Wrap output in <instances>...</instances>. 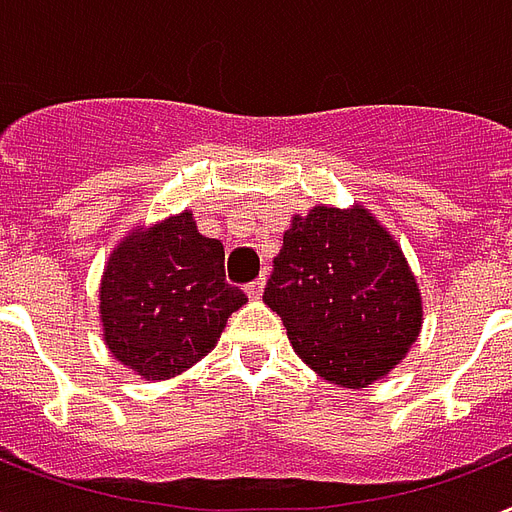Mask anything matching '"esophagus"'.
I'll list each match as a JSON object with an SVG mask.
<instances>
[{"instance_id": "1", "label": "esophagus", "mask_w": 512, "mask_h": 512, "mask_svg": "<svg viewBox=\"0 0 512 512\" xmlns=\"http://www.w3.org/2000/svg\"><path fill=\"white\" fill-rule=\"evenodd\" d=\"M264 283H267V277H264V275L256 277L253 283L245 285V293H248L251 299H261V293H264Z\"/></svg>"}]
</instances>
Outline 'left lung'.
Returning <instances> with one entry per match:
<instances>
[{
	"label": "left lung",
	"instance_id": "1",
	"mask_svg": "<svg viewBox=\"0 0 512 512\" xmlns=\"http://www.w3.org/2000/svg\"><path fill=\"white\" fill-rule=\"evenodd\" d=\"M264 304L280 315L293 352L350 390L398 366L422 328L417 277L363 205L293 216Z\"/></svg>",
	"mask_w": 512,
	"mask_h": 512
}]
</instances>
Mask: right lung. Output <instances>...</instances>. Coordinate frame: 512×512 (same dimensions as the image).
<instances>
[{"mask_svg": "<svg viewBox=\"0 0 512 512\" xmlns=\"http://www.w3.org/2000/svg\"><path fill=\"white\" fill-rule=\"evenodd\" d=\"M98 296L106 347L149 382L205 358L229 315L248 301L227 283L224 245L202 237L189 211L122 237Z\"/></svg>", "mask_w": 512, "mask_h": 512, "instance_id": "add662e5", "label": "right lung"}]
</instances>
